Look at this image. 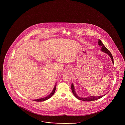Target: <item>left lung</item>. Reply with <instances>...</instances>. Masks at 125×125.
I'll return each instance as SVG.
<instances>
[{
    "instance_id": "1",
    "label": "left lung",
    "mask_w": 125,
    "mask_h": 125,
    "mask_svg": "<svg viewBox=\"0 0 125 125\" xmlns=\"http://www.w3.org/2000/svg\"><path fill=\"white\" fill-rule=\"evenodd\" d=\"M98 44L99 45L101 46V50L102 52H104V53H107L110 57L111 59H112V61L113 62V63L114 64V62H113V57L112 55V54L111 53V52L107 49L105 47V46L104 45V44L103 43V42H101L100 40H98ZM71 89L72 91L73 92V94L78 99L82 100L83 101H87V102H89V101H95L96 100L99 99L100 98H102L103 96H104V95H101V96H89L88 97H86V98H84V97H79V96H78L77 94L76 93V92L75 91V89H74V87L73 86V83H72L71 85Z\"/></svg>"
}]
</instances>
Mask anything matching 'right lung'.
I'll return each instance as SVG.
<instances>
[{
    "label": "right lung",
    "mask_w": 125,
    "mask_h": 125,
    "mask_svg": "<svg viewBox=\"0 0 125 125\" xmlns=\"http://www.w3.org/2000/svg\"><path fill=\"white\" fill-rule=\"evenodd\" d=\"M56 84L55 85V86L54 87L53 89L52 90V92H51V93L50 95H49L48 96L45 97H43V98H40V99H36V100H34L35 101H37V102H42V101H44L47 100L48 99H49L50 98H51L52 95H53L55 93V90H56Z\"/></svg>",
    "instance_id": "obj_1"
}]
</instances>
